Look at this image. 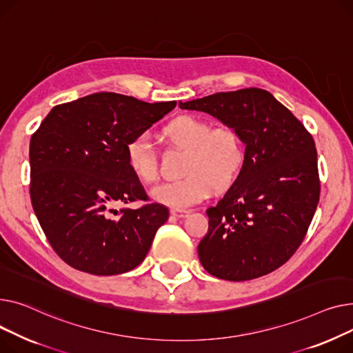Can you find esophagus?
<instances>
[{
	"mask_svg": "<svg viewBox=\"0 0 353 353\" xmlns=\"http://www.w3.org/2000/svg\"><path fill=\"white\" fill-rule=\"evenodd\" d=\"M171 214H172L175 218L182 219V218H186V216L190 215V211H186V210H175V208H172V210H171Z\"/></svg>",
	"mask_w": 353,
	"mask_h": 353,
	"instance_id": "34e87169",
	"label": "esophagus"
}]
</instances>
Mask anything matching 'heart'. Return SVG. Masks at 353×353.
Wrapping results in <instances>:
<instances>
[{
    "label": "heart",
    "instance_id": "heart-1",
    "mask_svg": "<svg viewBox=\"0 0 353 353\" xmlns=\"http://www.w3.org/2000/svg\"><path fill=\"white\" fill-rule=\"evenodd\" d=\"M178 148L188 150L185 178L163 183L154 190L157 202L175 210L190 208L208 199L215 190H226L236 181L245 161L243 142L230 125L211 128V123L192 115H181L163 128ZM125 162L130 171L143 183L159 178L157 152L147 134H138L125 143Z\"/></svg>",
    "mask_w": 353,
    "mask_h": 353
}]
</instances>
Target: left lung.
<instances>
[{"label":"left lung","mask_w":353,"mask_h":353,"mask_svg":"<svg viewBox=\"0 0 353 353\" xmlns=\"http://www.w3.org/2000/svg\"><path fill=\"white\" fill-rule=\"evenodd\" d=\"M179 108L218 118L246 145L239 176L206 210L208 234L198 245L202 266L234 282L271 274L296 252L319 202L312 135L261 88L216 92L179 102Z\"/></svg>","instance_id":"left-lung-1"}]
</instances>
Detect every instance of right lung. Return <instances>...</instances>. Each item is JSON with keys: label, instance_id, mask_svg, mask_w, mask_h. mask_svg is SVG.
<instances>
[{"label": "right lung", "instance_id": "1", "mask_svg": "<svg viewBox=\"0 0 353 353\" xmlns=\"http://www.w3.org/2000/svg\"><path fill=\"white\" fill-rule=\"evenodd\" d=\"M175 105L97 92L54 107L32 134V208L52 250L74 269L118 275L147 256L170 211L150 202L125 162V143ZM135 200L144 205L114 210Z\"/></svg>", "mask_w": 353, "mask_h": 353}]
</instances>
